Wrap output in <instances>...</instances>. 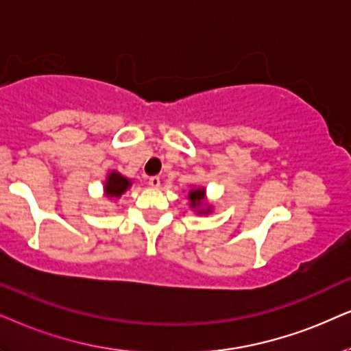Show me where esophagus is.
Masks as SVG:
<instances>
[{"label":"esophagus","instance_id":"esophagus-1","mask_svg":"<svg viewBox=\"0 0 351 351\" xmlns=\"http://www.w3.org/2000/svg\"><path fill=\"white\" fill-rule=\"evenodd\" d=\"M149 184H151L152 188H158V186H160V176H151V178H149Z\"/></svg>","mask_w":351,"mask_h":351}]
</instances>
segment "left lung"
Here are the masks:
<instances>
[{
    "mask_svg": "<svg viewBox=\"0 0 351 351\" xmlns=\"http://www.w3.org/2000/svg\"><path fill=\"white\" fill-rule=\"evenodd\" d=\"M188 199L191 200V208L197 210L199 215H208L212 212V207H205V189L204 188H197V189H191L188 194Z\"/></svg>",
    "mask_w": 351,
    "mask_h": 351,
    "instance_id": "obj_1",
    "label": "left lung"
}]
</instances>
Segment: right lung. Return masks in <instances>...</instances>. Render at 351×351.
Returning <instances> with one entry per match:
<instances>
[{"label":"right lung","instance_id":"right-lung-1","mask_svg":"<svg viewBox=\"0 0 351 351\" xmlns=\"http://www.w3.org/2000/svg\"><path fill=\"white\" fill-rule=\"evenodd\" d=\"M132 186V180L120 175L119 171H110L104 183V193L109 199H119Z\"/></svg>","mask_w":351,"mask_h":351}]
</instances>
